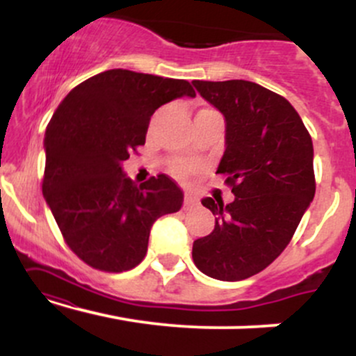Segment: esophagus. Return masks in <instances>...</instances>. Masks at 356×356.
Segmentation results:
<instances>
[{"label":"esophagus","mask_w":356,"mask_h":356,"mask_svg":"<svg viewBox=\"0 0 356 356\" xmlns=\"http://www.w3.org/2000/svg\"><path fill=\"white\" fill-rule=\"evenodd\" d=\"M199 201L194 197L192 194H186V197H184V209L189 211V209H194V207H197Z\"/></svg>","instance_id":"34e87169"}]
</instances>
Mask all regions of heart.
I'll use <instances>...</instances> for the list:
<instances>
[{
  "label": "heart",
  "instance_id": "b5f03b06",
  "mask_svg": "<svg viewBox=\"0 0 356 356\" xmlns=\"http://www.w3.org/2000/svg\"><path fill=\"white\" fill-rule=\"evenodd\" d=\"M207 110V108H204ZM172 170L175 175H179V177H187L192 170H194V167H192L191 164H184V162H175V164L172 165Z\"/></svg>",
  "mask_w": 356,
  "mask_h": 356
}]
</instances>
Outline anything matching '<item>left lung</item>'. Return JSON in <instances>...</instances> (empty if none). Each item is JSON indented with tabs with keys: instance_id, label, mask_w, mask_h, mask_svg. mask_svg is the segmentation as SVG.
<instances>
[{
	"instance_id": "left-lung-1",
	"label": "left lung",
	"mask_w": 356,
	"mask_h": 356,
	"mask_svg": "<svg viewBox=\"0 0 356 356\" xmlns=\"http://www.w3.org/2000/svg\"><path fill=\"white\" fill-rule=\"evenodd\" d=\"M226 117V150L218 174L234 201H202L216 216L209 236L194 241L204 275L241 281L257 275L288 246L313 201V142L284 97L246 80L192 81Z\"/></svg>"
}]
</instances>
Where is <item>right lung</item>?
I'll return each instance as SVG.
<instances>
[{"label": "right lung", "mask_w": 356, "mask_h": 356, "mask_svg": "<svg viewBox=\"0 0 356 356\" xmlns=\"http://www.w3.org/2000/svg\"><path fill=\"white\" fill-rule=\"evenodd\" d=\"M182 95L195 97L189 81L115 68L76 85L48 122L43 195L65 243L93 269L136 268L152 224L181 209L169 175L137 186L122 162L145 144L155 110Z\"/></svg>", "instance_id": "add662e5"}]
</instances>
